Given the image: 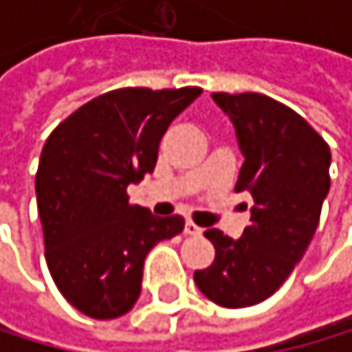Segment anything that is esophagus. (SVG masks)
Segmentation results:
<instances>
[{
    "mask_svg": "<svg viewBox=\"0 0 352 352\" xmlns=\"http://www.w3.org/2000/svg\"><path fill=\"white\" fill-rule=\"evenodd\" d=\"M185 234H189V236H197V234H202V228L195 226L193 221H187V223H185Z\"/></svg>",
    "mask_w": 352,
    "mask_h": 352,
    "instance_id": "obj_1",
    "label": "esophagus"
}]
</instances>
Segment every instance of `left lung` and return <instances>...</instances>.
Listing matches in <instances>:
<instances>
[{
	"label": "left lung",
	"instance_id": "8db88e82",
	"mask_svg": "<svg viewBox=\"0 0 352 352\" xmlns=\"http://www.w3.org/2000/svg\"><path fill=\"white\" fill-rule=\"evenodd\" d=\"M230 116L245 163L234 191L254 197L241 239L210 228L212 265L193 279L210 301L250 307L269 299L303 258L329 193L331 150L297 111L258 92H214Z\"/></svg>",
	"mask_w": 352,
	"mask_h": 352
}]
</instances>
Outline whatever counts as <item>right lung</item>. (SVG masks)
I'll return each mask as SVG.
<instances>
[{
  "instance_id": "1",
  "label": "right lung",
  "mask_w": 352,
  "mask_h": 352,
  "mask_svg": "<svg viewBox=\"0 0 352 352\" xmlns=\"http://www.w3.org/2000/svg\"><path fill=\"white\" fill-rule=\"evenodd\" d=\"M202 87H120L81 105L45 142L36 172L45 258L64 299L90 318L126 314L140 299L144 260L182 232L180 214L155 217L126 187L155 172L172 120Z\"/></svg>"
}]
</instances>
